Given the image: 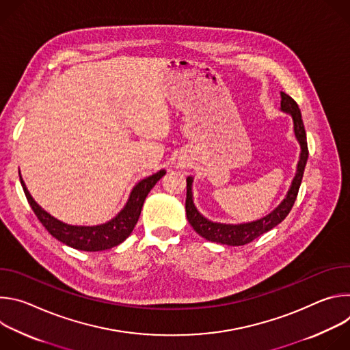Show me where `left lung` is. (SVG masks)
<instances>
[{"mask_svg": "<svg viewBox=\"0 0 350 350\" xmlns=\"http://www.w3.org/2000/svg\"><path fill=\"white\" fill-rule=\"evenodd\" d=\"M281 111L285 113H289L293 120V133L295 137L301 145V157H299L296 174L292 180L291 188L284 198V201L267 216L251 221V223H243V224H223V223H213L204 217L193 205L192 201V177H187V199H185V212L187 219L192 228L208 241L230 245V246H239L252 242L262 234L270 231L277 224H280L291 212L296 196L299 192V187H301L305 166L309 158V149H308V141H306V131L301 115V109H299L297 104L293 99L281 91Z\"/></svg>", "mask_w": 350, "mask_h": 350, "instance_id": "obj_1", "label": "left lung"}]
</instances>
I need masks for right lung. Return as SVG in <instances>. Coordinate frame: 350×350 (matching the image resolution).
Returning a JSON list of instances; mask_svg holds the SVG:
<instances>
[{"label":"right lung","instance_id":"right-lung-1","mask_svg":"<svg viewBox=\"0 0 350 350\" xmlns=\"http://www.w3.org/2000/svg\"><path fill=\"white\" fill-rule=\"evenodd\" d=\"M166 174L165 170H159L158 173L141 180L131 191L126 206L120 211V213L113 217L111 221L99 226H70L59 221L46 213L41 206L31 198L27 191L22 176L19 174L21 184L23 187L27 202L30 204L33 212L36 213L40 223L45 227V230L58 241L64 242L68 246H72L79 251L96 252L111 249L119 243H122L133 231L134 226L138 221L141 215V209L146 195L154 188V185Z\"/></svg>","mask_w":350,"mask_h":350}]
</instances>
